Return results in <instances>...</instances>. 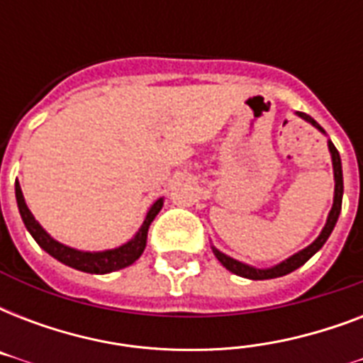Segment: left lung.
<instances>
[{"mask_svg": "<svg viewBox=\"0 0 363 363\" xmlns=\"http://www.w3.org/2000/svg\"><path fill=\"white\" fill-rule=\"evenodd\" d=\"M298 116H301L303 121H307L309 124H313L316 130H320L322 133H326V131L322 130L320 124L315 121V118H311L309 115H305V113H298ZM328 148H330V154H332V164H333V179H335V192H333V205H332V211H330V215H328V220H326V226L322 228L320 235L315 239V241L311 242L309 247L303 248V250H299L296 252L294 256L286 258L284 262L281 264L273 265V267H265V269H259V267H252V265L248 264H242L239 259H233L230 256H226L224 252H220L218 248L213 247V252L215 256L218 258L224 267L228 271H232L235 275L239 277H245V279H252V281H265V279H277V277H282V275H288V273H292L296 271L298 267L307 262L311 256H315L322 247H324V242L328 241L330 238V233L333 232V228L337 224V218H339V213H341V203H343V169H341V156H339L337 148L333 145L332 141H328Z\"/></svg>", "mask_w": 363, "mask_h": 363, "instance_id": "obj_1", "label": "left lung"}]
</instances>
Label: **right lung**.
I'll return each instance as SVG.
<instances>
[{
	"mask_svg": "<svg viewBox=\"0 0 363 363\" xmlns=\"http://www.w3.org/2000/svg\"><path fill=\"white\" fill-rule=\"evenodd\" d=\"M14 194H16V203H18V211L22 220H24V226L28 228V232L31 233V238L35 239L37 245L45 252L50 254L52 258L62 262V264L69 265L73 269L84 271V273H96V275H105V273H111V271L128 267L141 256L145 247H147L148 226H150V222L156 218L162 205H164V198L156 199L152 207L148 209L147 218L143 222V226L139 228V232L135 233V238L121 245V247L101 250V252H84V250H77V248H71L67 245H62L43 230L41 224L35 220V216L31 215V211L26 205L18 181L14 182Z\"/></svg>",
	"mask_w": 363,
	"mask_h": 363,
	"instance_id": "right-lung-1",
	"label": "right lung"
}]
</instances>
